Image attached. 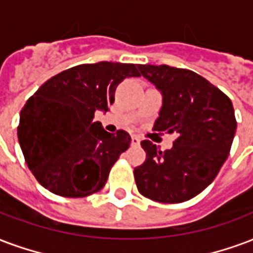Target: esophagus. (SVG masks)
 Returning a JSON list of instances; mask_svg holds the SVG:
<instances>
[{"instance_id": "1", "label": "esophagus", "mask_w": 253, "mask_h": 253, "mask_svg": "<svg viewBox=\"0 0 253 253\" xmlns=\"http://www.w3.org/2000/svg\"><path fill=\"white\" fill-rule=\"evenodd\" d=\"M139 143H141V139L138 138L136 135H132L131 136V145L132 146H139Z\"/></svg>"}]
</instances>
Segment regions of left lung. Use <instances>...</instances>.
Segmentation results:
<instances>
[{
	"label": "left lung",
	"mask_w": 253,
	"mask_h": 253,
	"mask_svg": "<svg viewBox=\"0 0 253 253\" xmlns=\"http://www.w3.org/2000/svg\"><path fill=\"white\" fill-rule=\"evenodd\" d=\"M164 96L155 131L175 132L170 150L141 142L146 161L134 169L139 193L153 201L178 204L201 193L216 178L231 151L236 118L231 99L190 69L138 65Z\"/></svg>",
	"instance_id": "obj_1"
}]
</instances>
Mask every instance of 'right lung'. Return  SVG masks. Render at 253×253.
<instances>
[{"mask_svg":"<svg viewBox=\"0 0 253 253\" xmlns=\"http://www.w3.org/2000/svg\"><path fill=\"white\" fill-rule=\"evenodd\" d=\"M136 76L135 64H80L52 76L28 99L17 135L28 168L44 188L80 198L106 185L131 138L125 130L104 131L92 119L114 103L118 84Z\"/></svg>","mask_w":253,"mask_h":253,"instance_id":"1","label":"right lung"}]
</instances>
